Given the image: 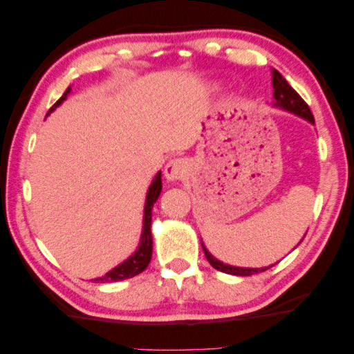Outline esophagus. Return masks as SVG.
Instances as JSON below:
<instances>
[{"label":"esophagus","mask_w":354,"mask_h":354,"mask_svg":"<svg viewBox=\"0 0 354 354\" xmlns=\"http://www.w3.org/2000/svg\"><path fill=\"white\" fill-rule=\"evenodd\" d=\"M188 171H189L188 161L187 160H182V158H176V160H171L166 165V167H165V177L169 182L182 180V178L188 174Z\"/></svg>","instance_id":"esophagus-1"}]
</instances>
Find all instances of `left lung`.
Here are the masks:
<instances>
[{
    "mask_svg": "<svg viewBox=\"0 0 354 354\" xmlns=\"http://www.w3.org/2000/svg\"><path fill=\"white\" fill-rule=\"evenodd\" d=\"M272 85H274V100H275L274 106L280 107V109H285V111H288V112L296 113V115L306 118V120H308L310 123H315L313 113H312V111H310L307 102L304 101L301 96H299L297 91L286 82L283 75H281L277 69H272ZM203 250H204L205 258H207L212 268H215L216 270L225 272V274L247 277V275L259 274V272L266 270V268L250 269V268H234V266L223 264L221 261L212 257V254L207 252V248H205L204 245H203Z\"/></svg>",
    "mask_w": 354,
    "mask_h": 354,
    "instance_id": "1",
    "label": "left lung"
}]
</instances>
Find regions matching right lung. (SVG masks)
I'll return each mask as SVG.
<instances>
[{
	"label": "right lung",
	"mask_w": 354,
	"mask_h": 354,
	"mask_svg": "<svg viewBox=\"0 0 354 354\" xmlns=\"http://www.w3.org/2000/svg\"><path fill=\"white\" fill-rule=\"evenodd\" d=\"M71 88L68 86L66 91H64L63 96L50 107V112L53 109L58 107L62 102L66 100V96L69 95ZM161 193V172H158L151 182L149 193H147V199H145V209H144V227H142V237H140V243L138 250L133 257H129L127 261H123L120 266H117L115 269H112L111 272H107L106 275L97 277L93 281L95 283H111V281H120V280H127L131 279L134 275H139L147 266H149L150 259H151V248H153V241H151V209H153V204L158 199V196Z\"/></svg>",
	"instance_id": "add662e5"
}]
</instances>
